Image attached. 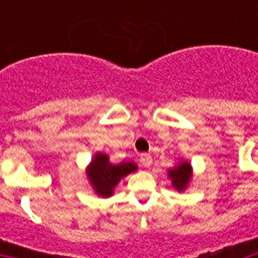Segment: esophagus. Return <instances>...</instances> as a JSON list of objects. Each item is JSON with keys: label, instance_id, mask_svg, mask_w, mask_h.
<instances>
[{"label": "esophagus", "instance_id": "34e87169", "mask_svg": "<svg viewBox=\"0 0 258 258\" xmlns=\"http://www.w3.org/2000/svg\"><path fill=\"white\" fill-rule=\"evenodd\" d=\"M141 163L145 167H150L151 163H153V158L150 154H141Z\"/></svg>", "mask_w": 258, "mask_h": 258}]
</instances>
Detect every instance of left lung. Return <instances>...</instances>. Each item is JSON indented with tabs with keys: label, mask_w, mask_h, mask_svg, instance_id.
Listing matches in <instances>:
<instances>
[{
	"label": "left lung",
	"mask_w": 258,
	"mask_h": 258,
	"mask_svg": "<svg viewBox=\"0 0 258 258\" xmlns=\"http://www.w3.org/2000/svg\"><path fill=\"white\" fill-rule=\"evenodd\" d=\"M169 178L171 179L172 187L178 191H183L187 187L188 182L191 179V166L187 161H180L176 166L167 171Z\"/></svg>",
	"instance_id": "left-lung-1"
}]
</instances>
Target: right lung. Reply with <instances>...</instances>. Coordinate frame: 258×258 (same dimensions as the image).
<instances>
[{"instance_id":"right-lung-1","label":"right lung","mask_w":258,"mask_h":258,"mask_svg":"<svg viewBox=\"0 0 258 258\" xmlns=\"http://www.w3.org/2000/svg\"><path fill=\"white\" fill-rule=\"evenodd\" d=\"M133 171H137V165L134 162H120L113 165L109 162L107 154L97 153L87 169V176L97 196L107 198L112 196L113 188L121 178Z\"/></svg>"}]
</instances>
